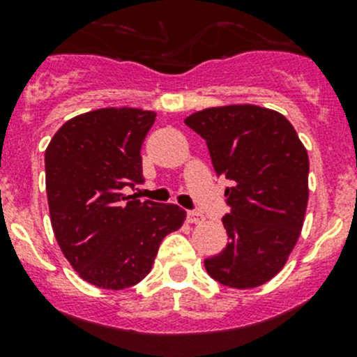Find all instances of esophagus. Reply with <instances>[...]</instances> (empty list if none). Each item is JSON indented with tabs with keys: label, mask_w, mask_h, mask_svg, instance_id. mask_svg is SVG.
Instances as JSON below:
<instances>
[{
	"label": "esophagus",
	"mask_w": 357,
	"mask_h": 357,
	"mask_svg": "<svg viewBox=\"0 0 357 357\" xmlns=\"http://www.w3.org/2000/svg\"><path fill=\"white\" fill-rule=\"evenodd\" d=\"M186 219H188V222H192V225H199V222H204L205 218L200 214V212L188 211V214H186Z\"/></svg>",
	"instance_id": "34e87169"
}]
</instances>
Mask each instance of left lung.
<instances>
[{
  "label": "left lung",
  "instance_id": "1",
  "mask_svg": "<svg viewBox=\"0 0 357 357\" xmlns=\"http://www.w3.org/2000/svg\"><path fill=\"white\" fill-rule=\"evenodd\" d=\"M185 124L207 143L231 212L222 218L228 245L205 259L208 276L231 289L275 278L294 250L309 200V157L289 119L259 105L195 112Z\"/></svg>",
  "mask_w": 357,
  "mask_h": 357
}]
</instances>
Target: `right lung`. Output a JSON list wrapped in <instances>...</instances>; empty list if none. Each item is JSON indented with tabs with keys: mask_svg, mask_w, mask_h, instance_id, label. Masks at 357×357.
<instances>
[{
	"mask_svg": "<svg viewBox=\"0 0 357 357\" xmlns=\"http://www.w3.org/2000/svg\"><path fill=\"white\" fill-rule=\"evenodd\" d=\"M155 115L131 107L86 112L67 121L46 149L55 238L77 275L100 289L142 282L162 240L186 219L178 205L122 193L143 181L139 152Z\"/></svg>",
	"mask_w": 357,
	"mask_h": 357,
	"instance_id": "1",
	"label": "right lung"
}]
</instances>
